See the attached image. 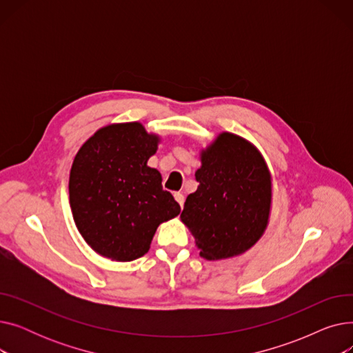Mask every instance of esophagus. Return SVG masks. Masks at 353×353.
<instances>
[{
  "instance_id": "obj_1",
  "label": "esophagus",
  "mask_w": 353,
  "mask_h": 353,
  "mask_svg": "<svg viewBox=\"0 0 353 353\" xmlns=\"http://www.w3.org/2000/svg\"><path fill=\"white\" fill-rule=\"evenodd\" d=\"M174 199L180 205V208L183 209V205H184V196L181 193H174Z\"/></svg>"
}]
</instances>
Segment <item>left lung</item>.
<instances>
[{
	"instance_id": "1",
	"label": "left lung",
	"mask_w": 353,
	"mask_h": 353,
	"mask_svg": "<svg viewBox=\"0 0 353 353\" xmlns=\"http://www.w3.org/2000/svg\"><path fill=\"white\" fill-rule=\"evenodd\" d=\"M199 188L181 212L200 256L220 261L252 248L266 229L270 174L261 153L239 136L223 133L201 154Z\"/></svg>"
}]
</instances>
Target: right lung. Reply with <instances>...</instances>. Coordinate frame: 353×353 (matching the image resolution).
<instances>
[{
    "instance_id": "obj_1",
    "label": "right lung",
    "mask_w": 353,
    "mask_h": 353,
    "mask_svg": "<svg viewBox=\"0 0 353 353\" xmlns=\"http://www.w3.org/2000/svg\"><path fill=\"white\" fill-rule=\"evenodd\" d=\"M159 139L140 123L104 127L74 159L70 205L85 242L119 262L141 257L161 221L180 205L161 186V174L147 165Z\"/></svg>"
}]
</instances>
